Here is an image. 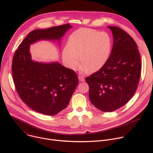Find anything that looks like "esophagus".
Masks as SVG:
<instances>
[{"label":"esophagus","instance_id":"obj_1","mask_svg":"<svg viewBox=\"0 0 153 153\" xmlns=\"http://www.w3.org/2000/svg\"><path fill=\"white\" fill-rule=\"evenodd\" d=\"M79 80L80 81V82H83L85 81V79L84 77L82 76H79Z\"/></svg>","mask_w":153,"mask_h":153}]
</instances>
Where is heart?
Segmentation results:
<instances>
[{
    "mask_svg": "<svg viewBox=\"0 0 153 153\" xmlns=\"http://www.w3.org/2000/svg\"><path fill=\"white\" fill-rule=\"evenodd\" d=\"M112 47L111 39L107 33L88 28H80L69 37L68 47H65L62 57L67 66L76 70L80 63L82 73L96 72L106 63Z\"/></svg>",
    "mask_w": 153,
    "mask_h": 153,
    "instance_id": "obj_1",
    "label": "heart"
}]
</instances>
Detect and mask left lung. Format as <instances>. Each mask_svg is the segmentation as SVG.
I'll return each mask as SVG.
<instances>
[{
	"label": "left lung",
	"mask_w": 153,
	"mask_h": 153,
	"mask_svg": "<svg viewBox=\"0 0 153 153\" xmlns=\"http://www.w3.org/2000/svg\"><path fill=\"white\" fill-rule=\"evenodd\" d=\"M113 36V46L106 63L87 77L89 98L99 110L111 112L125 105L137 90L141 73L138 47L126 32L108 26Z\"/></svg>",
	"instance_id": "obj_1"
}]
</instances>
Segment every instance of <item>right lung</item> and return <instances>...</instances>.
I'll return each instance as SVG.
<instances>
[{"label":"right lung","mask_w":153,"mask_h":153,"mask_svg":"<svg viewBox=\"0 0 153 153\" xmlns=\"http://www.w3.org/2000/svg\"><path fill=\"white\" fill-rule=\"evenodd\" d=\"M72 27L67 24L30 32L19 45L13 59L12 74L16 91L33 110L56 115L68 105L79 80L76 73L59 62L32 60L30 45L41 40L60 41Z\"/></svg>","instance_id":"obj_1"}]
</instances>
